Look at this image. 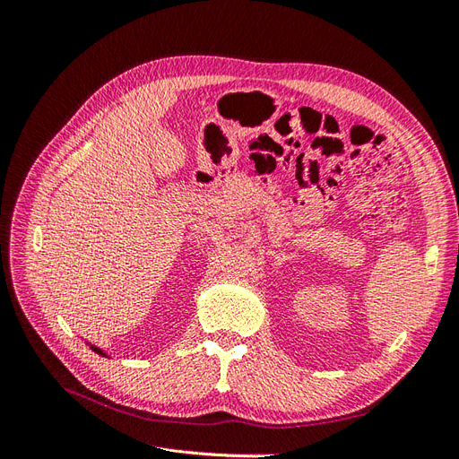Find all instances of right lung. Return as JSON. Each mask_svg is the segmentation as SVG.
Masks as SVG:
<instances>
[{
  "instance_id": "right-lung-1",
  "label": "right lung",
  "mask_w": 459,
  "mask_h": 459,
  "mask_svg": "<svg viewBox=\"0 0 459 459\" xmlns=\"http://www.w3.org/2000/svg\"><path fill=\"white\" fill-rule=\"evenodd\" d=\"M88 344H90V342H88ZM90 349H91L93 352H97V354H101V356H107V354H105V352H103L101 349H97V346H95V344H90Z\"/></svg>"
}]
</instances>
